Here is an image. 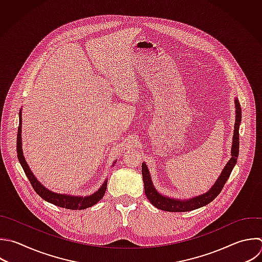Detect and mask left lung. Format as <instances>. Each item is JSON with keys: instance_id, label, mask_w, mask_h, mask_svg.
I'll use <instances>...</instances> for the list:
<instances>
[{"instance_id": "left-lung-1", "label": "left lung", "mask_w": 262, "mask_h": 262, "mask_svg": "<svg viewBox=\"0 0 262 262\" xmlns=\"http://www.w3.org/2000/svg\"><path fill=\"white\" fill-rule=\"evenodd\" d=\"M234 108H235V121H234V130H233V136H232V144H231V158L221 171V174L217 178L216 182L212 185V187L206 191L203 194H199L196 196L190 198V199H175L168 195H164L155 187L150 173L148 170L147 165L145 162L142 163L141 166V172H142V179L144 183V191L145 195L147 196L148 201L158 209L167 211V212H186L195 210L198 208L204 207L208 205L210 202H212L221 191L223 185L225 184L226 180L228 179L233 167L236 164L237 156H238V129L241 125V119H242V110L239 102L237 98H234Z\"/></svg>"}]
</instances>
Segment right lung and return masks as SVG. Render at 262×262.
Instances as JSON below:
<instances>
[{
	"instance_id": "add662e5",
	"label": "right lung",
	"mask_w": 262,
	"mask_h": 262,
	"mask_svg": "<svg viewBox=\"0 0 262 262\" xmlns=\"http://www.w3.org/2000/svg\"><path fill=\"white\" fill-rule=\"evenodd\" d=\"M21 110L19 113V127H18V132H17V158L18 161L27 175V177L29 178L32 186L34 187L35 191L46 202H49L55 206L58 207H62L66 209H72V210H83L89 207H92L93 205H95L96 203H98L102 196L105 193L106 190V185H107V179H105L102 183V185L92 194L90 195H86V196H81V195H72V194H66V193H57L54 192L50 189H48L47 187H45L38 179L37 177L34 175V173L32 172L31 168L29 167L25 156H24V151H23V140H21ZM116 163V161L114 162V164ZM114 166V165H113Z\"/></svg>"
}]
</instances>
